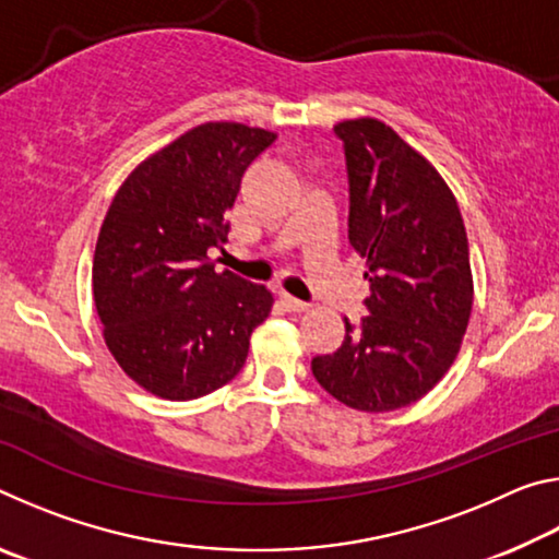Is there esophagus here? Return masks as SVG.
I'll return each instance as SVG.
<instances>
[{
    "instance_id": "esophagus-1",
    "label": "esophagus",
    "mask_w": 559,
    "mask_h": 559,
    "mask_svg": "<svg viewBox=\"0 0 559 559\" xmlns=\"http://www.w3.org/2000/svg\"><path fill=\"white\" fill-rule=\"evenodd\" d=\"M281 302H283V308L290 310V313H306V310L310 308L308 302H302V300L293 298V296H286V293H283V296H281Z\"/></svg>"
}]
</instances>
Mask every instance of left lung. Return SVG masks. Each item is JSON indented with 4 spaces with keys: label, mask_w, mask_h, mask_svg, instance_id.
<instances>
[{
    "label": "left lung",
    "mask_w": 559,
    "mask_h": 559,
    "mask_svg": "<svg viewBox=\"0 0 559 559\" xmlns=\"http://www.w3.org/2000/svg\"><path fill=\"white\" fill-rule=\"evenodd\" d=\"M349 177V243L367 259L370 316L333 355L313 357L318 384L349 409L382 414L419 402L456 359L473 308L466 226L427 157L377 118L335 126Z\"/></svg>",
    "instance_id": "obj_1"
}]
</instances>
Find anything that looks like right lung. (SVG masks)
<instances>
[{
	"label": "right lung",
	"mask_w": 559,
	"mask_h": 559,
	"mask_svg": "<svg viewBox=\"0 0 559 559\" xmlns=\"http://www.w3.org/2000/svg\"><path fill=\"white\" fill-rule=\"evenodd\" d=\"M276 132L202 122L143 159L112 197L93 257V300L120 370L145 392L189 402L231 382L273 296L210 249L241 177Z\"/></svg>",
	"instance_id": "obj_1"
}]
</instances>
